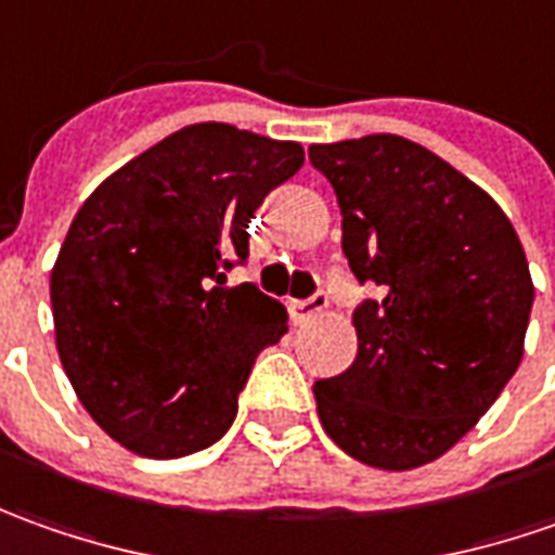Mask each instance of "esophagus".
Instances as JSON below:
<instances>
[{
    "label": "esophagus",
    "instance_id": "34e87169",
    "mask_svg": "<svg viewBox=\"0 0 555 555\" xmlns=\"http://www.w3.org/2000/svg\"><path fill=\"white\" fill-rule=\"evenodd\" d=\"M328 307V295H322V292H315L313 297H307V300H295L292 304V313H295L297 322H307V319H313L322 310Z\"/></svg>",
    "mask_w": 555,
    "mask_h": 555
}]
</instances>
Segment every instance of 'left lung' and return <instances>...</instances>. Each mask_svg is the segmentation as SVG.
Returning a JSON list of instances; mask_svg holds the SVG:
<instances>
[{
    "instance_id": "left-lung-1",
    "label": "left lung",
    "mask_w": 555,
    "mask_h": 555,
    "mask_svg": "<svg viewBox=\"0 0 555 555\" xmlns=\"http://www.w3.org/2000/svg\"><path fill=\"white\" fill-rule=\"evenodd\" d=\"M310 163L335 186L350 270L384 292L353 313V365L313 384L319 421L369 467H424L522 362L534 300L522 242L482 186L405 138L313 144Z\"/></svg>"
}]
</instances>
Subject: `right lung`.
Masks as SVG:
<instances>
[{
    "instance_id": "right-lung-1",
    "label": "right lung",
    "mask_w": 555,
    "mask_h": 555,
    "mask_svg": "<svg viewBox=\"0 0 555 555\" xmlns=\"http://www.w3.org/2000/svg\"><path fill=\"white\" fill-rule=\"evenodd\" d=\"M304 146L186 125L113 171L76 211L51 270L54 344L79 402L122 449L171 461L215 446L288 313L251 282L248 220Z\"/></svg>"
}]
</instances>
